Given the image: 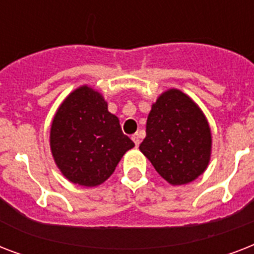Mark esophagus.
<instances>
[{
	"mask_svg": "<svg viewBox=\"0 0 254 254\" xmlns=\"http://www.w3.org/2000/svg\"><path fill=\"white\" fill-rule=\"evenodd\" d=\"M131 139H133V142H134L135 146H138L139 142H141V139H139V134H138V133H135V134L131 135Z\"/></svg>",
	"mask_w": 254,
	"mask_h": 254,
	"instance_id": "1",
	"label": "esophagus"
}]
</instances>
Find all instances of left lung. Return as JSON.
<instances>
[{
    "mask_svg": "<svg viewBox=\"0 0 254 254\" xmlns=\"http://www.w3.org/2000/svg\"><path fill=\"white\" fill-rule=\"evenodd\" d=\"M139 150L169 183H190L204 173L209 162L208 123L189 96L170 89L151 107Z\"/></svg>",
    "mask_w": 254,
    "mask_h": 254,
    "instance_id": "left-lung-1",
    "label": "left lung"
}]
</instances>
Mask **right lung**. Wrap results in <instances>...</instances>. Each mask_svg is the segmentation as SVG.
<instances>
[{"label":"right lung","instance_id":"add662e5","mask_svg":"<svg viewBox=\"0 0 254 254\" xmlns=\"http://www.w3.org/2000/svg\"><path fill=\"white\" fill-rule=\"evenodd\" d=\"M54 159L68 181L85 187L101 185L134 142L108 112L99 92L80 87L58 109L51 125Z\"/></svg>","mask_w":254,"mask_h":254}]
</instances>
